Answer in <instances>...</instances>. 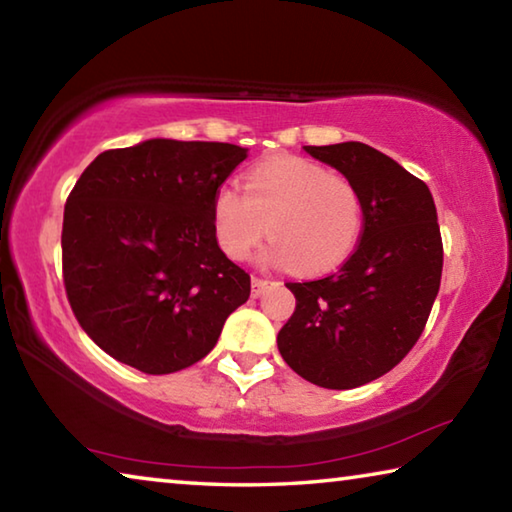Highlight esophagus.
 <instances>
[{"mask_svg":"<svg viewBox=\"0 0 512 512\" xmlns=\"http://www.w3.org/2000/svg\"><path fill=\"white\" fill-rule=\"evenodd\" d=\"M268 287V280H262V277H253V298H259Z\"/></svg>","mask_w":512,"mask_h":512,"instance_id":"34e87169","label":"esophagus"}]
</instances>
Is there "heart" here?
Segmentation results:
<instances>
[{
  "label": "heart",
  "mask_w": 512,
  "mask_h": 512,
  "mask_svg": "<svg viewBox=\"0 0 512 512\" xmlns=\"http://www.w3.org/2000/svg\"><path fill=\"white\" fill-rule=\"evenodd\" d=\"M212 221L230 259H246L268 232V264L318 275L334 271L357 248L363 201L350 178L284 155L250 169L244 192L230 185L216 189Z\"/></svg>",
  "instance_id": "obj_1"
}]
</instances>
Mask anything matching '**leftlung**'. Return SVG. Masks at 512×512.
Returning a JSON list of instances; mask_svg holds the SVG:
<instances>
[{
    "instance_id": "1",
    "label": "left lung",
    "mask_w": 512,
    "mask_h": 512,
    "mask_svg": "<svg viewBox=\"0 0 512 512\" xmlns=\"http://www.w3.org/2000/svg\"><path fill=\"white\" fill-rule=\"evenodd\" d=\"M357 185L363 232L339 271L289 282L296 311L277 350L311 384L348 391L386 375L420 339L443 275V239L429 187L361 142L302 146Z\"/></svg>"
}]
</instances>
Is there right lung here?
Listing matches in <instances>:
<instances>
[{
  "mask_svg": "<svg viewBox=\"0 0 512 512\" xmlns=\"http://www.w3.org/2000/svg\"><path fill=\"white\" fill-rule=\"evenodd\" d=\"M248 149L146 140L103 151L63 219V275L85 334L126 366L169 375L201 361L250 275L214 235L212 201Z\"/></svg>",
  "mask_w": 512,
  "mask_h": 512,
  "instance_id": "add662e5",
  "label": "right lung"
}]
</instances>
